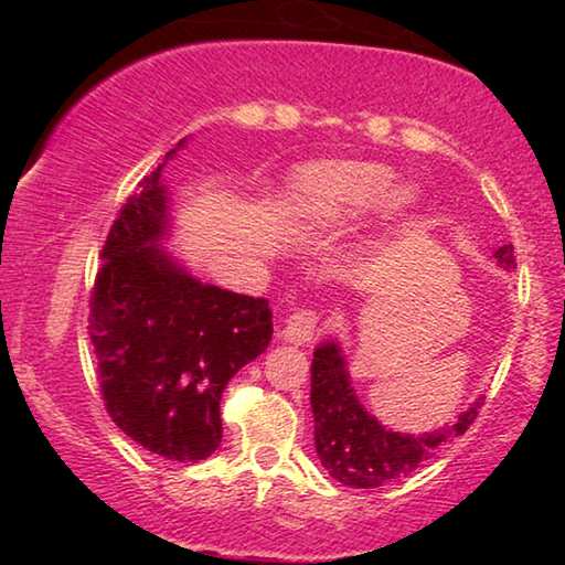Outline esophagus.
<instances>
[{
    "mask_svg": "<svg viewBox=\"0 0 565 565\" xmlns=\"http://www.w3.org/2000/svg\"><path fill=\"white\" fill-rule=\"evenodd\" d=\"M317 329H319L317 311L301 309V311H296V313H291L289 319H286L281 337H284V341L301 347V343H309L313 339V333H317Z\"/></svg>",
    "mask_w": 565,
    "mask_h": 565,
    "instance_id": "34e87169",
    "label": "esophagus"
}]
</instances>
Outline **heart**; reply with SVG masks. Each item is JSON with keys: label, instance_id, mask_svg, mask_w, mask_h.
<instances>
[{"label": "heart", "instance_id": "b5f03b06", "mask_svg": "<svg viewBox=\"0 0 565 565\" xmlns=\"http://www.w3.org/2000/svg\"><path fill=\"white\" fill-rule=\"evenodd\" d=\"M416 202V191L396 184V174L376 161H327L309 167L286 194V218L296 226L333 228L366 216L379 206L401 216Z\"/></svg>", "mask_w": 565, "mask_h": 565}]
</instances>
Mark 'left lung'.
<instances>
[{
    "label": "left lung",
    "instance_id": "1",
    "mask_svg": "<svg viewBox=\"0 0 565 565\" xmlns=\"http://www.w3.org/2000/svg\"><path fill=\"white\" fill-rule=\"evenodd\" d=\"M493 259L505 271L515 269L513 246L495 248ZM483 406L478 396L471 408L454 416L428 434H401L386 428L369 414L351 384L349 363L339 341H323L313 351L311 361V411H313V444L331 478L353 489H376L396 478L414 473L434 456L438 446L463 436Z\"/></svg>",
    "mask_w": 565,
    "mask_h": 565
}]
</instances>
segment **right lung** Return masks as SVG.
Listing matches in <instances>:
<instances>
[{
	"instance_id": "obj_1",
	"label": "right lung",
	"mask_w": 565,
	"mask_h": 565,
	"mask_svg": "<svg viewBox=\"0 0 565 565\" xmlns=\"http://www.w3.org/2000/svg\"><path fill=\"white\" fill-rule=\"evenodd\" d=\"M139 181L111 224L89 303V339L114 424L169 461L196 463L222 444L218 401L271 341L266 299L194 279L161 242L171 196L161 169Z\"/></svg>"
}]
</instances>
